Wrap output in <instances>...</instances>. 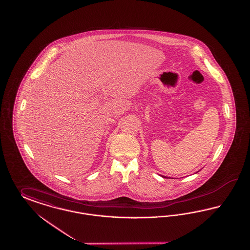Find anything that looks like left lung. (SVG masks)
Segmentation results:
<instances>
[{
	"mask_svg": "<svg viewBox=\"0 0 250 250\" xmlns=\"http://www.w3.org/2000/svg\"><path fill=\"white\" fill-rule=\"evenodd\" d=\"M162 177H164V176H162ZM165 178H167V177H165Z\"/></svg>",
	"mask_w": 250,
	"mask_h": 250,
	"instance_id": "left-lung-1",
	"label": "left lung"
}]
</instances>
